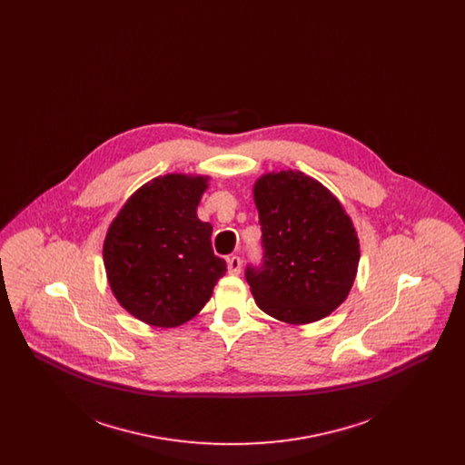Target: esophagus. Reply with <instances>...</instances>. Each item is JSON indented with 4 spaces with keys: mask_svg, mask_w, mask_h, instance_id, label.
Segmentation results:
<instances>
[{
    "mask_svg": "<svg viewBox=\"0 0 465 465\" xmlns=\"http://www.w3.org/2000/svg\"><path fill=\"white\" fill-rule=\"evenodd\" d=\"M241 270H242V260H241L239 256L228 258V272H230L232 275H239Z\"/></svg>",
    "mask_w": 465,
    "mask_h": 465,
    "instance_id": "esophagus-1",
    "label": "esophagus"
}]
</instances>
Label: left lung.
I'll list each match as a JSON object with an SVG mask.
<instances>
[{"mask_svg": "<svg viewBox=\"0 0 465 465\" xmlns=\"http://www.w3.org/2000/svg\"><path fill=\"white\" fill-rule=\"evenodd\" d=\"M262 226V263L245 281L268 315L307 324L338 309L352 288L359 239L341 203L298 171L266 174L254 186Z\"/></svg>", "mask_w": 465, "mask_h": 465, "instance_id": "1", "label": "left lung"}]
</instances>
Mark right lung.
Masks as SVG:
<instances>
[{"instance_id": "1", "label": "right lung", "mask_w": 465, "mask_h": 465, "mask_svg": "<svg viewBox=\"0 0 465 465\" xmlns=\"http://www.w3.org/2000/svg\"><path fill=\"white\" fill-rule=\"evenodd\" d=\"M207 177L167 174L141 186L111 223L104 266L120 305L139 321L174 328L209 302L226 262L213 251L197 205Z\"/></svg>"}]
</instances>
